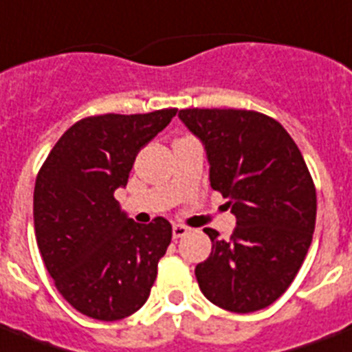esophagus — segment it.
Returning <instances> with one entry per match:
<instances>
[{
    "instance_id": "esophagus-1",
    "label": "esophagus",
    "mask_w": 352,
    "mask_h": 352,
    "mask_svg": "<svg viewBox=\"0 0 352 352\" xmlns=\"http://www.w3.org/2000/svg\"><path fill=\"white\" fill-rule=\"evenodd\" d=\"M188 227H184V225L181 223H177L173 225V238H182V236H186L188 234Z\"/></svg>"
}]
</instances>
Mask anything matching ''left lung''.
<instances>
[{"label":"left lung","mask_w":352,"mask_h":352,"mask_svg":"<svg viewBox=\"0 0 352 352\" xmlns=\"http://www.w3.org/2000/svg\"><path fill=\"white\" fill-rule=\"evenodd\" d=\"M203 142L210 186L236 216L229 240L205 229L210 256L195 265L206 299L249 314L275 302L301 270L316 227V186L299 147L273 118L241 109H184Z\"/></svg>","instance_id":"left-lung-1"}]
</instances>
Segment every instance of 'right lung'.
<instances>
[{
  "mask_svg": "<svg viewBox=\"0 0 352 352\" xmlns=\"http://www.w3.org/2000/svg\"><path fill=\"white\" fill-rule=\"evenodd\" d=\"M177 114H103L74 123L36 175L33 216L45 270L88 318L118 321L144 307L171 241L168 219L140 225L114 199L134 158Z\"/></svg>",
  "mask_w": 352,
  "mask_h": 352,
  "instance_id": "1",
  "label": "right lung"
}]
</instances>
